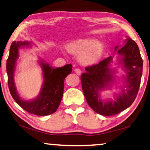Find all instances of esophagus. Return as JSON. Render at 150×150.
Instances as JSON below:
<instances>
[{
  "mask_svg": "<svg viewBox=\"0 0 150 150\" xmlns=\"http://www.w3.org/2000/svg\"><path fill=\"white\" fill-rule=\"evenodd\" d=\"M74 71H75V72L76 73H77V74L78 75H79L81 74V69L77 68V69H75Z\"/></svg>",
  "mask_w": 150,
  "mask_h": 150,
  "instance_id": "esophagus-1",
  "label": "esophagus"
}]
</instances>
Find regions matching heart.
<instances>
[{"label":"heart","mask_w":150,"mask_h":150,"mask_svg":"<svg viewBox=\"0 0 150 150\" xmlns=\"http://www.w3.org/2000/svg\"><path fill=\"white\" fill-rule=\"evenodd\" d=\"M67 48L70 52L79 54V59L81 63L91 64L101 57L103 44L93 39H82L69 44Z\"/></svg>","instance_id":"heart-1"}]
</instances>
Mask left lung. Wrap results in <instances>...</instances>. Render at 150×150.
I'll use <instances>...</instances> for the list:
<instances>
[{"label":"left lung","mask_w":150,"mask_h":150,"mask_svg":"<svg viewBox=\"0 0 150 150\" xmlns=\"http://www.w3.org/2000/svg\"><path fill=\"white\" fill-rule=\"evenodd\" d=\"M118 48L116 46L115 50ZM121 56L120 63L127 72L126 86L115 100L104 102L100 100L99 91L109 87L113 75L109 64L112 57H109L99 63L86 67V72L81 75L82 89L88 104L93 110L99 115L112 116L120 113L129 108L135 100L139 91L143 70V60L139 47L135 41L128 37L125 45L117 50Z\"/></svg>","instance_id":"8db88e82"}]
</instances>
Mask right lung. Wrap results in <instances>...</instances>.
Wrapping results in <instances>:
<instances>
[{
	"mask_svg": "<svg viewBox=\"0 0 150 150\" xmlns=\"http://www.w3.org/2000/svg\"><path fill=\"white\" fill-rule=\"evenodd\" d=\"M28 42L14 41L10 47L9 55L6 61V72L10 93L15 101L30 114L37 116H46L55 112L61 104L64 91L65 77L72 72V64H67L62 67L54 69L49 64L40 62L44 77V83L40 94L35 99L25 101L17 93L14 82L15 64L19 57L18 50L20 47L29 46Z\"/></svg>",
	"mask_w": 150,
	"mask_h": 150,
	"instance_id": "add662e5",
	"label": "right lung"
}]
</instances>
